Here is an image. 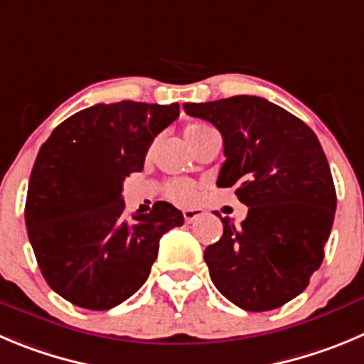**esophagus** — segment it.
Here are the masks:
<instances>
[{"label": "esophagus", "instance_id": "obj_1", "mask_svg": "<svg viewBox=\"0 0 364 364\" xmlns=\"http://www.w3.org/2000/svg\"><path fill=\"white\" fill-rule=\"evenodd\" d=\"M203 215L201 208H185L183 210V217H185L186 223H193V220L198 219V217Z\"/></svg>", "mask_w": 364, "mask_h": 364}]
</instances>
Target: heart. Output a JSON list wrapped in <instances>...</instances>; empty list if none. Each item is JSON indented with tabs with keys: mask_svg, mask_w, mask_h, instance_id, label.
Instances as JSON below:
<instances>
[{
	"mask_svg": "<svg viewBox=\"0 0 364 364\" xmlns=\"http://www.w3.org/2000/svg\"><path fill=\"white\" fill-rule=\"evenodd\" d=\"M208 129H212V127L206 124H201V122H196V124L186 125L185 138H186V141H188L190 147H192L193 141L198 140L199 136H201L203 132L208 131ZM165 192H166V198L172 199V201L190 203V201H193V198H196V185H193L192 181H188V179H174V181H171L168 185H166Z\"/></svg>",
	"mask_w": 364,
	"mask_h": 364,
	"instance_id": "1",
	"label": "heart"
}]
</instances>
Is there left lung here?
<instances>
[{
    "label": "left lung",
    "instance_id": "obj_1",
    "mask_svg": "<svg viewBox=\"0 0 364 364\" xmlns=\"http://www.w3.org/2000/svg\"><path fill=\"white\" fill-rule=\"evenodd\" d=\"M219 129L224 156L217 186H235L246 219L223 220V237L205 250L210 278L244 311L282 307L323 262L336 213V188L320 141L300 118L260 97L237 95L183 104Z\"/></svg>",
    "mask_w": 364,
    "mask_h": 364
}]
</instances>
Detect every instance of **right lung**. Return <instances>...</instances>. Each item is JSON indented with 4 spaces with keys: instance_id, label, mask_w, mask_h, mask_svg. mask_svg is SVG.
<instances>
[{
    "instance_id": "1",
    "label": "right lung",
    "mask_w": 364,
    "mask_h": 364,
    "mask_svg": "<svg viewBox=\"0 0 364 364\" xmlns=\"http://www.w3.org/2000/svg\"><path fill=\"white\" fill-rule=\"evenodd\" d=\"M179 104L122 100L71 114L39 149L26 193L28 239L46 284L77 307L107 311L149 278L159 239L183 213L158 201L124 213L122 185L144 168L152 140Z\"/></svg>"
}]
</instances>
